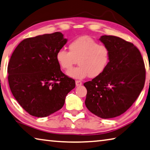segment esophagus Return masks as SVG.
I'll list each match as a JSON object with an SVG mask.
<instances>
[{"label":"esophagus","mask_w":150,"mask_h":150,"mask_svg":"<svg viewBox=\"0 0 150 150\" xmlns=\"http://www.w3.org/2000/svg\"><path fill=\"white\" fill-rule=\"evenodd\" d=\"M75 82H76V86H80L82 84V82L80 80H76Z\"/></svg>","instance_id":"1"}]
</instances>
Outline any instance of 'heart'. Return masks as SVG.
Returning a JSON list of instances; mask_svg holds the SVG:
<instances>
[{"instance_id": "obj_1", "label": "heart", "mask_w": 150, "mask_h": 150, "mask_svg": "<svg viewBox=\"0 0 150 150\" xmlns=\"http://www.w3.org/2000/svg\"><path fill=\"white\" fill-rule=\"evenodd\" d=\"M69 51L60 49L56 60L63 70H68L74 64L79 66L67 72V75L76 79L98 77L104 72L109 64L111 52L106 45L100 44L88 36L80 37L71 41Z\"/></svg>"}]
</instances>
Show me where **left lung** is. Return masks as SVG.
<instances>
[{
  "mask_svg": "<svg viewBox=\"0 0 150 150\" xmlns=\"http://www.w3.org/2000/svg\"><path fill=\"white\" fill-rule=\"evenodd\" d=\"M111 52L104 72L83 83L86 106L102 119L119 116L132 105L143 90L146 69L140 51L134 44L112 35L99 39Z\"/></svg>",
  "mask_w": 150,
  "mask_h": 150,
  "instance_id": "obj_1",
  "label": "left lung"
}]
</instances>
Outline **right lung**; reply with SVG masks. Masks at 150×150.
<instances>
[{"label": "right lung", "mask_w": 150, "mask_h": 150, "mask_svg": "<svg viewBox=\"0 0 150 150\" xmlns=\"http://www.w3.org/2000/svg\"><path fill=\"white\" fill-rule=\"evenodd\" d=\"M67 39L60 32L23 39L8 64V80L12 95L22 108L36 117L59 111L75 81L60 70L56 60Z\"/></svg>", "instance_id": "right-lung-1"}]
</instances>
